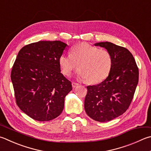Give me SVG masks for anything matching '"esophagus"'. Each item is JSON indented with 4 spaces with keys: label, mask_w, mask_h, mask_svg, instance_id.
<instances>
[{
    "label": "esophagus",
    "mask_w": 151,
    "mask_h": 151,
    "mask_svg": "<svg viewBox=\"0 0 151 151\" xmlns=\"http://www.w3.org/2000/svg\"><path fill=\"white\" fill-rule=\"evenodd\" d=\"M78 85V84L75 83V82H73V83H72V86H73V88H75V87L77 86Z\"/></svg>",
    "instance_id": "esophagus-1"
}]
</instances>
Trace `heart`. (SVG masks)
Segmentation results:
<instances>
[{"instance_id": "heart-1", "label": "heart", "mask_w": 151, "mask_h": 151, "mask_svg": "<svg viewBox=\"0 0 151 151\" xmlns=\"http://www.w3.org/2000/svg\"><path fill=\"white\" fill-rule=\"evenodd\" d=\"M59 64L65 76H70L78 65V77L89 84H96L108 77L113 59L109 52L105 49L88 43H80L71 48L70 55L60 56Z\"/></svg>"}]
</instances>
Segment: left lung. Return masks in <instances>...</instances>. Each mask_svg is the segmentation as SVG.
I'll return each mask as SVG.
<instances>
[{"label": "left lung", "instance_id": "left-lung-1", "mask_svg": "<svg viewBox=\"0 0 151 151\" xmlns=\"http://www.w3.org/2000/svg\"><path fill=\"white\" fill-rule=\"evenodd\" d=\"M113 59L111 69L100 84L88 86L84 109L95 121L107 122L125 113L133 98L139 81V68L127 49L111 42H99Z\"/></svg>", "mask_w": 151, "mask_h": 151}]
</instances>
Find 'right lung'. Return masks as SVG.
I'll return each instance as SVG.
<instances>
[{"label":"right lung","mask_w":151,"mask_h":151,"mask_svg":"<svg viewBox=\"0 0 151 151\" xmlns=\"http://www.w3.org/2000/svg\"><path fill=\"white\" fill-rule=\"evenodd\" d=\"M67 47L61 41H40L24 46L16 57L11 71L16 102L32 119L50 121L63 110L65 98L72 90L59 64Z\"/></svg>","instance_id":"add662e5"}]
</instances>
